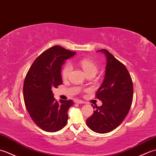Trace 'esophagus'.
<instances>
[{"mask_svg": "<svg viewBox=\"0 0 156 156\" xmlns=\"http://www.w3.org/2000/svg\"><path fill=\"white\" fill-rule=\"evenodd\" d=\"M76 103H78V104H84L85 102L83 101H81V100H76L75 101Z\"/></svg>", "mask_w": 156, "mask_h": 156, "instance_id": "obj_1", "label": "esophagus"}]
</instances>
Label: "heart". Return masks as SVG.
Returning a JSON list of instances; mask_svg holds the SVG:
<instances>
[{
	"mask_svg": "<svg viewBox=\"0 0 156 156\" xmlns=\"http://www.w3.org/2000/svg\"><path fill=\"white\" fill-rule=\"evenodd\" d=\"M79 64L82 67L85 74L88 75L94 74L98 71V66L96 63L90 59H82L79 62ZM72 66L69 64H66L62 70V76L63 78H66L72 71Z\"/></svg>",
	"mask_w": 156,
	"mask_h": 156,
	"instance_id": "heart-1",
	"label": "heart"
}]
</instances>
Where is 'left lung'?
<instances>
[{"label":"left lung","mask_w":156,"mask_h":156,"mask_svg":"<svg viewBox=\"0 0 156 156\" xmlns=\"http://www.w3.org/2000/svg\"><path fill=\"white\" fill-rule=\"evenodd\" d=\"M97 51L107 58L104 80L97 92L102 105L99 107L92 105L95 110L87 124L96 133H107L117 128L127 115L133 101V86L125 65L107 49Z\"/></svg>","instance_id":"obj_1"}]
</instances>
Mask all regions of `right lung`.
<instances>
[{
  "instance_id": "1",
  "label": "right lung",
  "mask_w": 156,
  "mask_h": 156,
  "mask_svg": "<svg viewBox=\"0 0 156 156\" xmlns=\"http://www.w3.org/2000/svg\"><path fill=\"white\" fill-rule=\"evenodd\" d=\"M76 52L55 45L43 52L29 68L23 84L26 108L38 127L48 132L59 131L67 123L72 101H55L51 88L62 84V66Z\"/></svg>"
}]
</instances>
